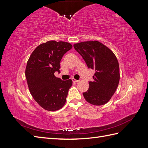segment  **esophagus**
Segmentation results:
<instances>
[{
  "mask_svg": "<svg viewBox=\"0 0 148 148\" xmlns=\"http://www.w3.org/2000/svg\"><path fill=\"white\" fill-rule=\"evenodd\" d=\"M71 80H72L73 82H75V83H78V82H79V80H77V79H75V78H71Z\"/></svg>",
  "mask_w": 148,
  "mask_h": 148,
  "instance_id": "obj_1",
  "label": "esophagus"
}]
</instances>
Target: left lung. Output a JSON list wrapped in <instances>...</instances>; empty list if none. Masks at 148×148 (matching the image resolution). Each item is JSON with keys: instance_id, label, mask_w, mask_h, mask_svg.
I'll return each mask as SVG.
<instances>
[{"instance_id": "obj_1", "label": "left lung", "mask_w": 148, "mask_h": 148, "mask_svg": "<svg viewBox=\"0 0 148 148\" xmlns=\"http://www.w3.org/2000/svg\"><path fill=\"white\" fill-rule=\"evenodd\" d=\"M74 48L86 62L89 69L95 70L93 81L83 96L87 102L95 106L108 102L117 89L120 80L119 65L113 52L97 41L75 44Z\"/></svg>"}]
</instances>
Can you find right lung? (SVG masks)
<instances>
[{
	"instance_id": "obj_1",
	"label": "right lung",
	"mask_w": 148,
	"mask_h": 148,
	"mask_svg": "<svg viewBox=\"0 0 148 148\" xmlns=\"http://www.w3.org/2000/svg\"><path fill=\"white\" fill-rule=\"evenodd\" d=\"M71 48L69 42L49 41L36 48L28 60L25 76L30 93L45 110L56 111L65 104L72 80L63 81L54 73L60 72L62 58Z\"/></svg>"
}]
</instances>
